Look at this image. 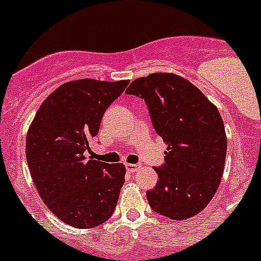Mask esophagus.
<instances>
[{
  "label": "esophagus",
  "instance_id": "1",
  "mask_svg": "<svg viewBox=\"0 0 261 261\" xmlns=\"http://www.w3.org/2000/svg\"><path fill=\"white\" fill-rule=\"evenodd\" d=\"M125 167H126V170H128L129 172H136L138 170V168L141 167V166H140V165H133V163H126Z\"/></svg>",
  "mask_w": 261,
  "mask_h": 261
}]
</instances>
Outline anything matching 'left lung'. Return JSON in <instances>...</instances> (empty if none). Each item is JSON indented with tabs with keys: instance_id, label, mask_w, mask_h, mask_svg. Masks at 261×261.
Returning a JSON list of instances; mask_svg holds the SVG:
<instances>
[{
	"instance_id": "1",
	"label": "left lung",
	"mask_w": 261,
	"mask_h": 261,
	"mask_svg": "<svg viewBox=\"0 0 261 261\" xmlns=\"http://www.w3.org/2000/svg\"><path fill=\"white\" fill-rule=\"evenodd\" d=\"M145 100L155 132L168 145L159 180L147 191L158 214L181 221L213 199L225 168L227 138L216 106L195 85L172 73L137 78L125 91Z\"/></svg>"
}]
</instances>
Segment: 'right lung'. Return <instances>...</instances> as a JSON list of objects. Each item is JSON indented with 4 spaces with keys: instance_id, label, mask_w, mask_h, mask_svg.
Listing matches in <instances>:
<instances>
[{
    "instance_id": "obj_1",
    "label": "right lung",
    "mask_w": 261,
    "mask_h": 261,
    "mask_svg": "<svg viewBox=\"0 0 261 261\" xmlns=\"http://www.w3.org/2000/svg\"><path fill=\"white\" fill-rule=\"evenodd\" d=\"M129 81L75 80L41 103L29 128L26 158L44 204L62 222L91 229L112 216L125 181L123 163L86 158L106 110Z\"/></svg>"
}]
</instances>
